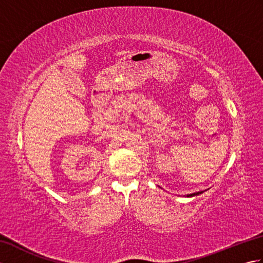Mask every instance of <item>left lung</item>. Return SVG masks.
Wrapping results in <instances>:
<instances>
[{
	"mask_svg": "<svg viewBox=\"0 0 263 263\" xmlns=\"http://www.w3.org/2000/svg\"><path fill=\"white\" fill-rule=\"evenodd\" d=\"M204 191H200V192H195V193H192V194H187L186 197H194V195H199V194H201V193H203Z\"/></svg>",
	"mask_w": 263,
	"mask_h": 263,
	"instance_id": "left-lung-1",
	"label": "left lung"
}]
</instances>
